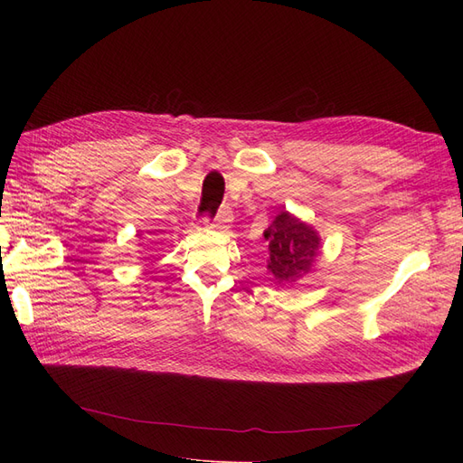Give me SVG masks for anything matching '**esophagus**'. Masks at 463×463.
<instances>
[{"instance_id": "34e87169", "label": "esophagus", "mask_w": 463, "mask_h": 463, "mask_svg": "<svg viewBox=\"0 0 463 463\" xmlns=\"http://www.w3.org/2000/svg\"><path fill=\"white\" fill-rule=\"evenodd\" d=\"M206 220H208V218H206ZM232 222H233L232 210H230L228 206H223V208H220V210H218V214L214 216L213 228H216V230H228V228L232 226Z\"/></svg>"}]
</instances>
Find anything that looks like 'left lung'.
<instances>
[{
	"label": "left lung",
	"instance_id": "left-lung-1",
	"mask_svg": "<svg viewBox=\"0 0 463 463\" xmlns=\"http://www.w3.org/2000/svg\"><path fill=\"white\" fill-rule=\"evenodd\" d=\"M269 241V270L279 284H291L311 270L320 253L317 232L289 213H279L264 232Z\"/></svg>",
	"mask_w": 463,
	"mask_h": 463
}]
</instances>
